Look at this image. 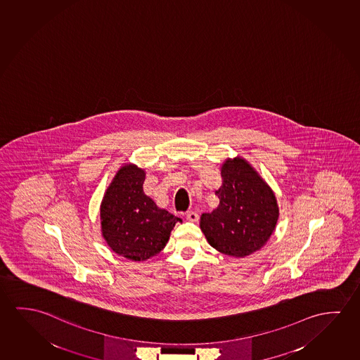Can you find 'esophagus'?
I'll return each mask as SVG.
<instances>
[{
	"instance_id": "1",
	"label": "esophagus",
	"mask_w": 360,
	"mask_h": 360,
	"mask_svg": "<svg viewBox=\"0 0 360 360\" xmlns=\"http://www.w3.org/2000/svg\"><path fill=\"white\" fill-rule=\"evenodd\" d=\"M187 219L189 221H198L200 216H198L197 212H189V213H187Z\"/></svg>"
}]
</instances>
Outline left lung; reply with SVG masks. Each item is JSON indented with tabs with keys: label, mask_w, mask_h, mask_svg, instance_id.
<instances>
[{
	"label": "left lung",
	"mask_w": 360,
	"mask_h": 360,
	"mask_svg": "<svg viewBox=\"0 0 360 360\" xmlns=\"http://www.w3.org/2000/svg\"><path fill=\"white\" fill-rule=\"evenodd\" d=\"M219 205L200 216L208 243L223 255L244 258L266 245L277 226L279 208L268 183L242 157L227 158L221 168Z\"/></svg>",
	"instance_id": "8db88e82"
}]
</instances>
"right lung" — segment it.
Listing matches in <instances>:
<instances>
[{
    "label": "right lung",
    "instance_id": "obj_1",
    "mask_svg": "<svg viewBox=\"0 0 360 360\" xmlns=\"http://www.w3.org/2000/svg\"><path fill=\"white\" fill-rule=\"evenodd\" d=\"M146 172L124 163L105 189L101 203V231L116 255L133 262H144L166 247L178 217L157 207L146 195Z\"/></svg>",
    "mask_w": 360,
    "mask_h": 360
}]
</instances>
